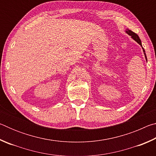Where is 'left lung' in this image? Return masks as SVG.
I'll use <instances>...</instances> for the list:
<instances>
[{
  "mask_svg": "<svg viewBox=\"0 0 156 156\" xmlns=\"http://www.w3.org/2000/svg\"><path fill=\"white\" fill-rule=\"evenodd\" d=\"M126 32L127 33L129 36H131V38H133L134 41H136L137 42V43H138L140 44V45L142 46L141 41H140V39L139 36H138V34H136V33H134L133 31H131V30H126ZM142 49H143V51H144V56H145V58H146V60H147V56H146V54H145V51H144V49L143 47H142Z\"/></svg>",
  "mask_w": 156,
  "mask_h": 156,
  "instance_id": "8db88e82",
  "label": "left lung"
}]
</instances>
